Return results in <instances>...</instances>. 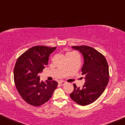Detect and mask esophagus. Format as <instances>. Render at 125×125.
Listing matches in <instances>:
<instances>
[{
  "mask_svg": "<svg viewBox=\"0 0 125 125\" xmlns=\"http://www.w3.org/2000/svg\"><path fill=\"white\" fill-rule=\"evenodd\" d=\"M67 83V82H65V81H60V82H59V84L61 86L64 85V84Z\"/></svg>",
  "mask_w": 125,
  "mask_h": 125,
  "instance_id": "34e87169",
  "label": "esophagus"
}]
</instances>
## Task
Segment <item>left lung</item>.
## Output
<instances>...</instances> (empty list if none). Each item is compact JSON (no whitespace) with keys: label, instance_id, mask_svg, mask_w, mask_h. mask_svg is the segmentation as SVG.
Listing matches in <instances>:
<instances>
[{"label":"left lung","instance_id":"obj_1","mask_svg":"<svg viewBox=\"0 0 125 125\" xmlns=\"http://www.w3.org/2000/svg\"><path fill=\"white\" fill-rule=\"evenodd\" d=\"M81 52L84 58L82 75L85 83L82 88L73 84L74 90L70 94L73 101L81 105H87L102 94L108 83V65L105 57L93 47L87 46H72Z\"/></svg>","mask_w":125,"mask_h":125}]
</instances>
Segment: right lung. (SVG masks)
Here are the masks:
<instances>
[{"label": "right lung", "mask_w": 125, "mask_h": 125, "mask_svg": "<svg viewBox=\"0 0 125 125\" xmlns=\"http://www.w3.org/2000/svg\"><path fill=\"white\" fill-rule=\"evenodd\" d=\"M56 47L33 46L17 60L14 68V81L18 93L30 105L38 107L48 101L57 88L56 81H40L38 74L48 64L50 54Z\"/></svg>", "instance_id": "right-lung-1"}]
</instances>
